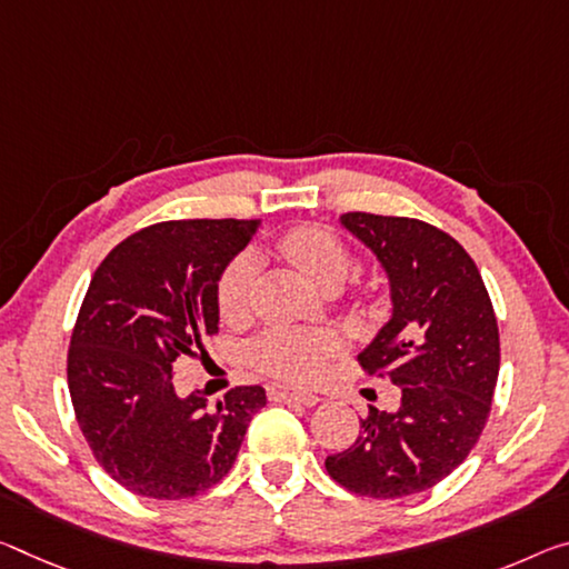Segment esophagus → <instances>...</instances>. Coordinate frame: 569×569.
<instances>
[{
	"instance_id": "1",
	"label": "esophagus",
	"mask_w": 569,
	"mask_h": 569,
	"mask_svg": "<svg viewBox=\"0 0 569 569\" xmlns=\"http://www.w3.org/2000/svg\"><path fill=\"white\" fill-rule=\"evenodd\" d=\"M268 398L273 402H299V405H306V408H313V405L321 400L317 392L296 390V387H288V385H268Z\"/></svg>"
}]
</instances>
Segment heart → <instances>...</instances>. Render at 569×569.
I'll return each instance as SVG.
<instances>
[{"mask_svg": "<svg viewBox=\"0 0 569 569\" xmlns=\"http://www.w3.org/2000/svg\"><path fill=\"white\" fill-rule=\"evenodd\" d=\"M278 250L323 291H337L355 270L349 248L321 224H296L278 238ZM256 278V260L240 256L224 268L218 283L220 317L238 321L248 313L250 288ZM337 351V339L329 333L301 329H270L250 345L252 365L268 375L293 382L317 380L327 357Z\"/></svg>", "mask_w": 569, "mask_h": 569, "instance_id": "heart-1", "label": "heart"}]
</instances>
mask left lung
I'll return each instance as SVG.
<instances>
[{"label":"left lung","instance_id":"1","mask_svg":"<svg viewBox=\"0 0 569 569\" xmlns=\"http://www.w3.org/2000/svg\"><path fill=\"white\" fill-rule=\"evenodd\" d=\"M341 224L375 252L392 317L359 355L400 387V408H369L355 446L327 458L337 483L402 499L446 479L479 443L499 377V327L479 268L448 232L412 218L347 212Z\"/></svg>","mask_w":569,"mask_h":569}]
</instances>
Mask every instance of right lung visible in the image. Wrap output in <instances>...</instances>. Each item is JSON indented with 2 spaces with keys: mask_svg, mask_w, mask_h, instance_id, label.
<instances>
[{
  "mask_svg": "<svg viewBox=\"0 0 569 569\" xmlns=\"http://www.w3.org/2000/svg\"><path fill=\"white\" fill-rule=\"evenodd\" d=\"M258 220H171L119 242L90 278L68 349L76 420L103 471L147 499H189L236 463L260 385L214 408L182 398L171 365L220 323L218 283Z\"/></svg>",
  "mask_w": 569,
  "mask_h": 569,
  "instance_id": "right-lung-1",
  "label": "right lung"
}]
</instances>
